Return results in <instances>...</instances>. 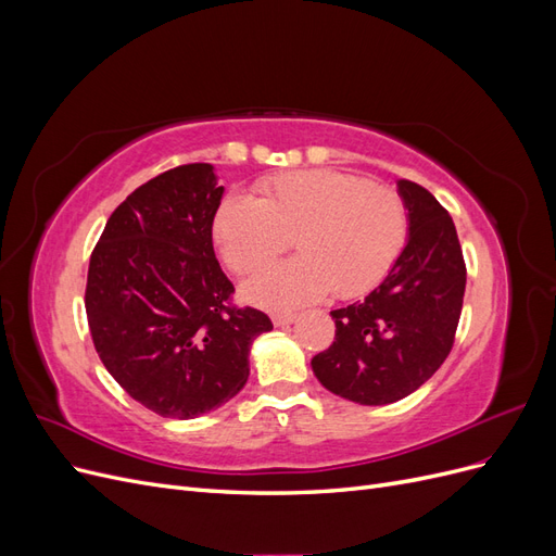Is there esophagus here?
<instances>
[{
  "label": "esophagus",
  "mask_w": 556,
  "mask_h": 556,
  "mask_svg": "<svg viewBox=\"0 0 556 556\" xmlns=\"http://www.w3.org/2000/svg\"><path fill=\"white\" fill-rule=\"evenodd\" d=\"M271 319H274L276 327H288V325L296 323V315L294 313H274Z\"/></svg>",
  "instance_id": "obj_1"
}]
</instances>
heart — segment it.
Here are the masks:
<instances>
[{
    "instance_id": "heart-1",
    "label": "heart",
    "mask_w": 556,
    "mask_h": 556,
    "mask_svg": "<svg viewBox=\"0 0 556 556\" xmlns=\"http://www.w3.org/2000/svg\"><path fill=\"white\" fill-rule=\"evenodd\" d=\"M294 243L301 255L268 266L243 294L271 311L313 304L331 290L359 296L390 274L408 239L403 197L364 176L333 169L264 178L257 199L227 197L213 215V241L225 264L255 274Z\"/></svg>"
}]
</instances>
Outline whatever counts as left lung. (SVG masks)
<instances>
[{"label": "left lung", "instance_id": "1", "mask_svg": "<svg viewBox=\"0 0 556 556\" xmlns=\"http://www.w3.org/2000/svg\"><path fill=\"white\" fill-rule=\"evenodd\" d=\"M399 194L406 248L364 301L331 311L336 339L311 362L329 392L362 406L394 403L439 371L464 304L466 264L450 213L413 180H399Z\"/></svg>", "mask_w": 556, "mask_h": 556}]
</instances>
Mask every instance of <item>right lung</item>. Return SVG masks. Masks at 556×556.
Listing matches in <instances>:
<instances>
[{"label":"right lung","mask_w":556,"mask_h":556,"mask_svg":"<svg viewBox=\"0 0 556 556\" xmlns=\"http://www.w3.org/2000/svg\"><path fill=\"white\" fill-rule=\"evenodd\" d=\"M225 188L211 164H182L134 190L92 250L86 313L106 371L141 406L192 419L237 396L268 315L231 304L215 260Z\"/></svg>","instance_id":"1"}]
</instances>
